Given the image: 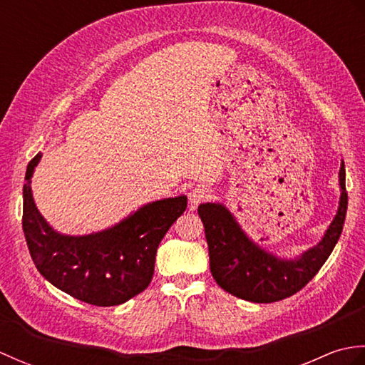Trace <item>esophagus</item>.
Listing matches in <instances>:
<instances>
[{"label":"esophagus","mask_w":365,"mask_h":365,"mask_svg":"<svg viewBox=\"0 0 365 365\" xmlns=\"http://www.w3.org/2000/svg\"><path fill=\"white\" fill-rule=\"evenodd\" d=\"M208 197H210V190H208L205 185H197V187L192 188L190 191L188 195V199H190V204L192 207L199 205L200 202H204V200H207Z\"/></svg>","instance_id":"34e87169"}]
</instances>
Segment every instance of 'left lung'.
Wrapping results in <instances>:
<instances>
[{"label": "left lung", "mask_w": 365, "mask_h": 365, "mask_svg": "<svg viewBox=\"0 0 365 365\" xmlns=\"http://www.w3.org/2000/svg\"><path fill=\"white\" fill-rule=\"evenodd\" d=\"M340 200L334 220L314 247L294 259L277 257L246 235L235 216L220 202L200 204L197 213L205 227L210 271L221 289L252 302H274L299 292L319 273L342 234L348 196L345 165L339 170Z\"/></svg>", "instance_id": "left-lung-1"}]
</instances>
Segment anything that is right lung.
I'll list each match as a JSON object with an SVG mask.
<instances>
[{
	"instance_id": "right-lung-1",
	"label": "right lung",
	"mask_w": 365,
	"mask_h": 365,
	"mask_svg": "<svg viewBox=\"0 0 365 365\" xmlns=\"http://www.w3.org/2000/svg\"><path fill=\"white\" fill-rule=\"evenodd\" d=\"M42 158L29 161L23 185V232L36 268L71 297L94 306H118L150 284L158 245L187 210V196L139 207L114 226L88 235L54 230L37 210L31 177Z\"/></svg>"
}]
</instances>
